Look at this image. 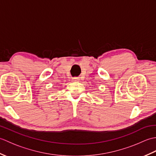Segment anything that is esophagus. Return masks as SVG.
<instances>
[{"label":"esophagus","mask_w":156,"mask_h":156,"mask_svg":"<svg viewBox=\"0 0 156 156\" xmlns=\"http://www.w3.org/2000/svg\"><path fill=\"white\" fill-rule=\"evenodd\" d=\"M72 80L74 81V82H78V81L79 80V78H76V77L73 78H72Z\"/></svg>","instance_id":"esophagus-1"}]
</instances>
